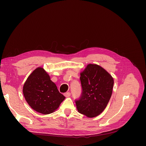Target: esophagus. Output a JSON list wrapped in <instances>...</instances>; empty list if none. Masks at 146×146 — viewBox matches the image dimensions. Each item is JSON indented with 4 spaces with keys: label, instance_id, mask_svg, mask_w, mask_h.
<instances>
[{
    "label": "esophagus",
    "instance_id": "obj_1",
    "mask_svg": "<svg viewBox=\"0 0 146 146\" xmlns=\"http://www.w3.org/2000/svg\"><path fill=\"white\" fill-rule=\"evenodd\" d=\"M64 95V96H65L66 97H69V96H70L71 95V94H70V92H66V93H65Z\"/></svg>",
    "mask_w": 146,
    "mask_h": 146
}]
</instances>
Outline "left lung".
<instances>
[{
    "instance_id": "8db88e82",
    "label": "left lung",
    "mask_w": 146,
    "mask_h": 146,
    "mask_svg": "<svg viewBox=\"0 0 146 146\" xmlns=\"http://www.w3.org/2000/svg\"><path fill=\"white\" fill-rule=\"evenodd\" d=\"M82 94L75 102L78 112L88 117L99 115L105 109L112 93L113 79L102 67L89 64L80 73Z\"/></svg>"
}]
</instances>
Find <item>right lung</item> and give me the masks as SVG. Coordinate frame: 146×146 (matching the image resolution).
<instances>
[{
  "label": "right lung",
  "mask_w": 146,
  "mask_h": 146,
  "mask_svg": "<svg viewBox=\"0 0 146 146\" xmlns=\"http://www.w3.org/2000/svg\"><path fill=\"white\" fill-rule=\"evenodd\" d=\"M23 94L29 106L42 114L53 112L65 99L41 67H38L29 76L23 87Z\"/></svg>",
  "instance_id": "right-lung-1"
}]
</instances>
